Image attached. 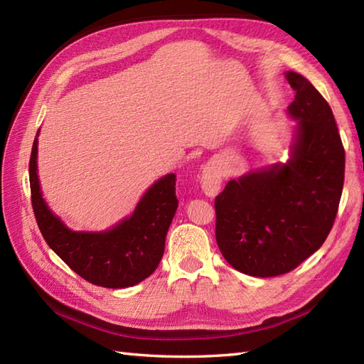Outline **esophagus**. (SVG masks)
Returning <instances> with one entry per match:
<instances>
[{
  "label": "esophagus",
  "mask_w": 364,
  "mask_h": 364,
  "mask_svg": "<svg viewBox=\"0 0 364 364\" xmlns=\"http://www.w3.org/2000/svg\"><path fill=\"white\" fill-rule=\"evenodd\" d=\"M200 186L208 197H214L222 186V173L214 164L206 166L200 175Z\"/></svg>",
  "instance_id": "1"
}]
</instances>
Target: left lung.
Masks as SVG:
<instances>
[{
  "mask_svg": "<svg viewBox=\"0 0 364 364\" xmlns=\"http://www.w3.org/2000/svg\"><path fill=\"white\" fill-rule=\"evenodd\" d=\"M288 106L297 120L286 164L227 183L215 197V241L236 270L253 277L288 274L319 249L333 227L343 194L346 153L318 89L296 72Z\"/></svg>",
  "mask_w": 364,
  "mask_h": 364,
  "instance_id": "left-lung-1",
  "label": "left lung"
}]
</instances>
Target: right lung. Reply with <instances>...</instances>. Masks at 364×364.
I'll return each instance as SVG.
<instances>
[{
    "label": "right lung",
    "mask_w": 364,
    "mask_h": 364,
    "mask_svg": "<svg viewBox=\"0 0 364 364\" xmlns=\"http://www.w3.org/2000/svg\"><path fill=\"white\" fill-rule=\"evenodd\" d=\"M175 181L173 173L158 180L133 215L109 231L82 233L67 228L43 202L37 178V137L29 159L31 203L46 244L84 280L112 289L141 283L156 270L178 208Z\"/></svg>",
    "instance_id": "obj_1"
}]
</instances>
